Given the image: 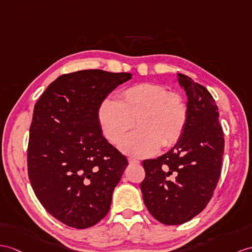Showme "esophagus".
<instances>
[{
  "instance_id": "esophagus-1",
  "label": "esophagus",
  "mask_w": 252,
  "mask_h": 252,
  "mask_svg": "<svg viewBox=\"0 0 252 252\" xmlns=\"http://www.w3.org/2000/svg\"><path fill=\"white\" fill-rule=\"evenodd\" d=\"M128 162H129L130 164H139L140 163V161L136 158H129L128 159Z\"/></svg>"
}]
</instances>
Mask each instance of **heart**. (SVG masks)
Instances as JSON below:
<instances>
[{
    "label": "heart",
    "mask_w": 252,
    "mask_h": 252,
    "mask_svg": "<svg viewBox=\"0 0 252 252\" xmlns=\"http://www.w3.org/2000/svg\"><path fill=\"white\" fill-rule=\"evenodd\" d=\"M184 98L157 83H139L123 90L118 101L103 100L97 120L105 138L119 143L134 125L138 130L122 140L120 149L134 157L151 156L162 147L173 146L182 137L187 122Z\"/></svg>",
    "instance_id": "b5f03b06"
}]
</instances>
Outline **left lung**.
Wrapping results in <instances>:
<instances>
[{
    "mask_svg": "<svg viewBox=\"0 0 252 252\" xmlns=\"http://www.w3.org/2000/svg\"><path fill=\"white\" fill-rule=\"evenodd\" d=\"M187 95V122L177 143L157 159L142 161L141 191L159 222L175 225L197 216L211 201L221 173L224 138L218 107L203 85L177 73Z\"/></svg>",
    "mask_w": 252,
    "mask_h": 252,
    "instance_id": "8db88e82",
    "label": "left lung"
}]
</instances>
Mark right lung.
<instances>
[{
  "label": "right lung",
  "mask_w": 252,
  "mask_h": 252,
  "mask_svg": "<svg viewBox=\"0 0 252 252\" xmlns=\"http://www.w3.org/2000/svg\"><path fill=\"white\" fill-rule=\"evenodd\" d=\"M129 72L65 73L36 102L30 127L28 173L36 197L59 221L76 229L110 210L127 158L102 136L97 110Z\"/></svg>",
  "instance_id": "add662e5"
}]
</instances>
